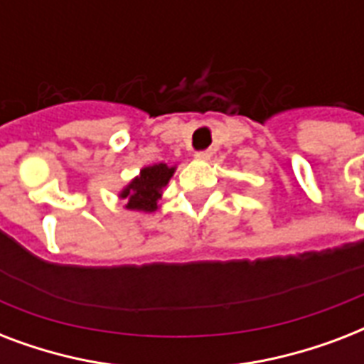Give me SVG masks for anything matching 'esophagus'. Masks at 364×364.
<instances>
[{
    "instance_id": "34e87169",
    "label": "esophagus",
    "mask_w": 364,
    "mask_h": 364,
    "mask_svg": "<svg viewBox=\"0 0 364 364\" xmlns=\"http://www.w3.org/2000/svg\"><path fill=\"white\" fill-rule=\"evenodd\" d=\"M211 156V151L210 149H205V151H198L196 153V159H202V160H208Z\"/></svg>"
}]
</instances>
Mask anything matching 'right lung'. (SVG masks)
<instances>
[{
	"label": "right lung",
	"instance_id": "right-lung-1",
	"mask_svg": "<svg viewBox=\"0 0 364 364\" xmlns=\"http://www.w3.org/2000/svg\"><path fill=\"white\" fill-rule=\"evenodd\" d=\"M173 171L176 166L162 164V162L143 168L139 176L122 188L121 198L126 200V210L145 211V213L159 210L162 188L168 185Z\"/></svg>",
	"mask_w": 364,
	"mask_h": 364
}]
</instances>
